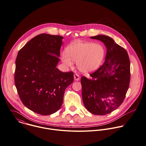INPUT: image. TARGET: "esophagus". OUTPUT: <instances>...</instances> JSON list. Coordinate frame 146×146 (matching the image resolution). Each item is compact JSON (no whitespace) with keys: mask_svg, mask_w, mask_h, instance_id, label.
<instances>
[{"mask_svg":"<svg viewBox=\"0 0 146 146\" xmlns=\"http://www.w3.org/2000/svg\"><path fill=\"white\" fill-rule=\"evenodd\" d=\"M80 76L78 75V74H74V80L75 81H79L80 80Z\"/></svg>","mask_w":146,"mask_h":146,"instance_id":"1","label":"esophagus"}]
</instances>
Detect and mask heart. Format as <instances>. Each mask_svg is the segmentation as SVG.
I'll return each mask as SVG.
<instances>
[{
	"label": "heart",
	"instance_id": "heart-1",
	"mask_svg": "<svg viewBox=\"0 0 146 146\" xmlns=\"http://www.w3.org/2000/svg\"><path fill=\"white\" fill-rule=\"evenodd\" d=\"M62 52V62L68 67L77 62L78 69L82 73H89L96 70L101 65L105 55V49L99 43L76 42Z\"/></svg>",
	"mask_w": 146,
	"mask_h": 146
}]
</instances>
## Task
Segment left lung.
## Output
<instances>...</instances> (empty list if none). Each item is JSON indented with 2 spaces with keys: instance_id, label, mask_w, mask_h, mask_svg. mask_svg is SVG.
<instances>
[{
  "instance_id": "obj_1",
  "label": "left lung",
  "mask_w": 146,
  "mask_h": 146,
  "mask_svg": "<svg viewBox=\"0 0 146 146\" xmlns=\"http://www.w3.org/2000/svg\"><path fill=\"white\" fill-rule=\"evenodd\" d=\"M91 39L102 42L106 48L105 62L90 78L82 77V96L85 107L95 115H105L123 102L129 86L130 63L127 51L105 35Z\"/></svg>"
}]
</instances>
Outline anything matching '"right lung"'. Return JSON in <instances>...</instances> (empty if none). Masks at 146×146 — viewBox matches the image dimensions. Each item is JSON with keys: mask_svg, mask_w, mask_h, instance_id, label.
I'll use <instances>...</instances> for the list:
<instances>
[{"mask_svg": "<svg viewBox=\"0 0 146 146\" xmlns=\"http://www.w3.org/2000/svg\"><path fill=\"white\" fill-rule=\"evenodd\" d=\"M41 34L19 51L16 60L15 82L24 105L36 113L47 116L60 108L66 88L74 80L72 72L56 68L62 39Z\"/></svg>", "mask_w": 146, "mask_h": 146, "instance_id": "1", "label": "right lung"}]
</instances>
